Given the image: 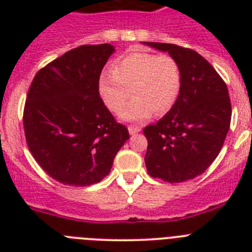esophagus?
<instances>
[{"mask_svg": "<svg viewBox=\"0 0 252 252\" xmlns=\"http://www.w3.org/2000/svg\"><path fill=\"white\" fill-rule=\"evenodd\" d=\"M128 130H129V134H136V133H138L140 130H141V128H140V126H128Z\"/></svg>", "mask_w": 252, "mask_h": 252, "instance_id": "obj_1", "label": "esophagus"}]
</instances>
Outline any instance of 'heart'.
Instances as JSON below:
<instances>
[{"instance_id": "1", "label": "heart", "mask_w": 252, "mask_h": 252, "mask_svg": "<svg viewBox=\"0 0 252 252\" xmlns=\"http://www.w3.org/2000/svg\"><path fill=\"white\" fill-rule=\"evenodd\" d=\"M180 89L178 61L168 55L148 52H133L119 59L112 72H103L98 81L99 95L112 112L122 110L133 94V100L120 114L126 122H142L153 112L166 114L178 100Z\"/></svg>"}]
</instances>
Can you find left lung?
Wrapping results in <instances>:
<instances>
[{
	"label": "left lung",
	"mask_w": 252,
	"mask_h": 252,
	"mask_svg": "<svg viewBox=\"0 0 252 252\" xmlns=\"http://www.w3.org/2000/svg\"><path fill=\"white\" fill-rule=\"evenodd\" d=\"M168 52L180 66L178 100L156 124L144 128L148 174L180 183L203 174L219 156L230 128L231 103L226 84L201 55L167 43L145 41Z\"/></svg>",
	"instance_id": "left-lung-1"
}]
</instances>
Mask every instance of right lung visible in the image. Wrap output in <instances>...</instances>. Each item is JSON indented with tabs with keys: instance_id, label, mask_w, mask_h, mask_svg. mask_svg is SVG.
I'll list each match as a JSON object with an SVG mask.
<instances>
[{
	"instance_id": "1",
	"label": "right lung",
	"mask_w": 252,
	"mask_h": 252,
	"mask_svg": "<svg viewBox=\"0 0 252 252\" xmlns=\"http://www.w3.org/2000/svg\"><path fill=\"white\" fill-rule=\"evenodd\" d=\"M111 44L70 49L33 77L23 111L29 149L57 182L85 187L110 174L114 158L129 138L99 96Z\"/></svg>"
}]
</instances>
